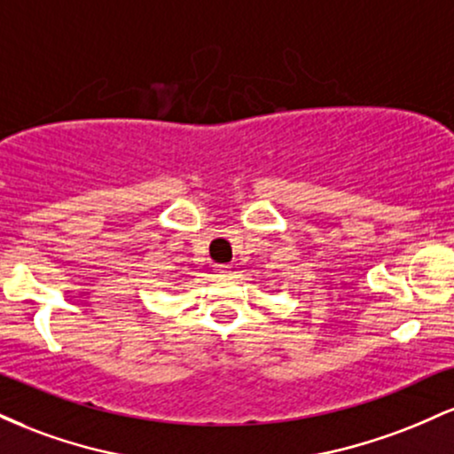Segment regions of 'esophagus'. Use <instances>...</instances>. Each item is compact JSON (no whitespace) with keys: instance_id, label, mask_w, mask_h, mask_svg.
Instances as JSON below:
<instances>
[{"instance_id":"34e87169","label":"esophagus","mask_w":454,"mask_h":454,"mask_svg":"<svg viewBox=\"0 0 454 454\" xmlns=\"http://www.w3.org/2000/svg\"><path fill=\"white\" fill-rule=\"evenodd\" d=\"M215 275L217 278H228V275H231V267H228V264H215Z\"/></svg>"}]
</instances>
